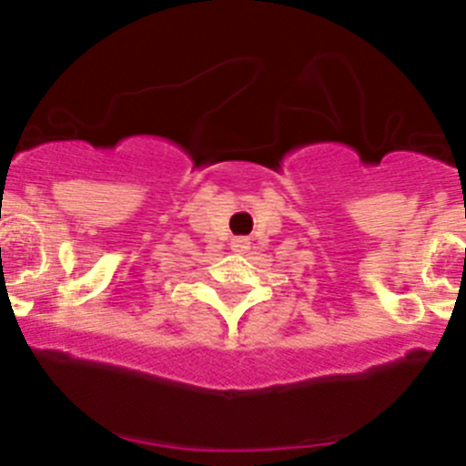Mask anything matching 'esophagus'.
<instances>
[{
    "label": "esophagus",
    "mask_w": 466,
    "mask_h": 466,
    "mask_svg": "<svg viewBox=\"0 0 466 466\" xmlns=\"http://www.w3.org/2000/svg\"><path fill=\"white\" fill-rule=\"evenodd\" d=\"M230 247H233V252L245 254L247 249H249V240H247V238H233V240H230Z\"/></svg>",
    "instance_id": "esophagus-1"
}]
</instances>
